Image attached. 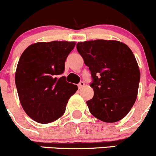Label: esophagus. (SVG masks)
I'll list each match as a JSON object with an SVG mask.
<instances>
[{
  "mask_svg": "<svg viewBox=\"0 0 156 156\" xmlns=\"http://www.w3.org/2000/svg\"><path fill=\"white\" fill-rule=\"evenodd\" d=\"M84 86H85V83H84V82H83V81L80 82V83L78 84V88H80H80H83V87H84Z\"/></svg>",
  "mask_w": 156,
  "mask_h": 156,
  "instance_id": "34e87169",
  "label": "esophagus"
}]
</instances>
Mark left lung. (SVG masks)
Segmentation results:
<instances>
[{
	"mask_svg": "<svg viewBox=\"0 0 156 156\" xmlns=\"http://www.w3.org/2000/svg\"><path fill=\"white\" fill-rule=\"evenodd\" d=\"M76 49L91 71L94 97L86 103L91 115L106 123L123 119L136 100L140 82L133 53L113 40L78 42Z\"/></svg>",
	"mask_w": 156,
	"mask_h": 156,
	"instance_id": "1",
	"label": "left lung"
}]
</instances>
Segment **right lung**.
<instances>
[{"label":"right lung","instance_id":"right-lung-1","mask_svg":"<svg viewBox=\"0 0 156 156\" xmlns=\"http://www.w3.org/2000/svg\"><path fill=\"white\" fill-rule=\"evenodd\" d=\"M74 46V41L38 42L21 54L15 80L22 108L35 121L48 123L62 116L68 100L78 90L60 76Z\"/></svg>","mask_w":156,"mask_h":156}]
</instances>
